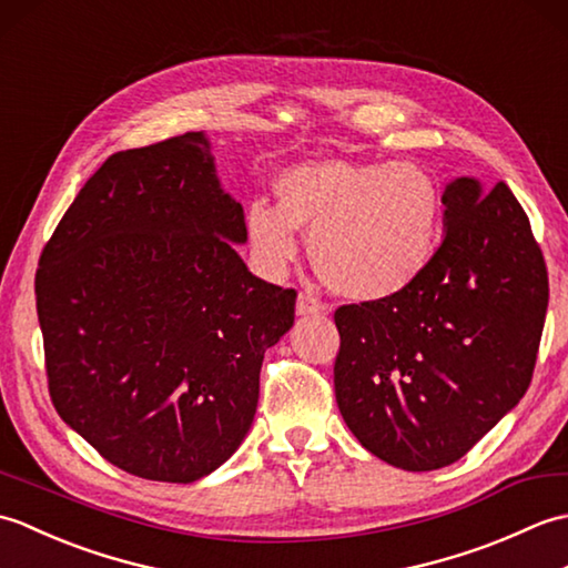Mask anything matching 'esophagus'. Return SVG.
I'll return each instance as SVG.
<instances>
[{
	"label": "esophagus",
	"mask_w": 568,
	"mask_h": 568,
	"mask_svg": "<svg viewBox=\"0 0 568 568\" xmlns=\"http://www.w3.org/2000/svg\"><path fill=\"white\" fill-rule=\"evenodd\" d=\"M329 305L320 300L315 293L303 291L297 295V315H320V312H327Z\"/></svg>",
	"instance_id": "obj_1"
}]
</instances>
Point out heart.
I'll return each mask as SVG.
<instances>
[{"label": "heart", "mask_w": 568, "mask_h": 568, "mask_svg": "<svg viewBox=\"0 0 568 568\" xmlns=\"http://www.w3.org/2000/svg\"><path fill=\"white\" fill-rule=\"evenodd\" d=\"M281 207L248 204L246 239L256 258L281 271L312 234L324 283L356 300H383L415 285L437 253L442 190L419 163L317 161L277 180Z\"/></svg>", "instance_id": "heart-1"}]
</instances>
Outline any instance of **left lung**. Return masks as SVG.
<instances>
[{"instance_id": "obj_1", "label": "left lung", "mask_w": 568, "mask_h": 568, "mask_svg": "<svg viewBox=\"0 0 568 568\" xmlns=\"http://www.w3.org/2000/svg\"><path fill=\"white\" fill-rule=\"evenodd\" d=\"M446 232L415 285L334 312L336 405L366 449L405 470L458 462L532 383L549 277L510 187L446 185Z\"/></svg>"}]
</instances>
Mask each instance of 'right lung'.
<instances>
[{"label":"right lung","mask_w":568,"mask_h":568,"mask_svg":"<svg viewBox=\"0 0 568 568\" xmlns=\"http://www.w3.org/2000/svg\"><path fill=\"white\" fill-rule=\"evenodd\" d=\"M241 204L187 131L110 155L36 271L45 378L65 425L131 476L192 484L256 415L265 348L295 322V287L248 273Z\"/></svg>","instance_id":"obj_1"}]
</instances>
